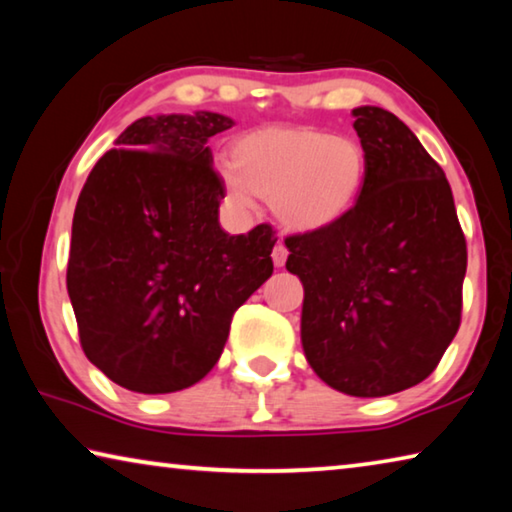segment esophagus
<instances>
[{"mask_svg":"<svg viewBox=\"0 0 512 512\" xmlns=\"http://www.w3.org/2000/svg\"><path fill=\"white\" fill-rule=\"evenodd\" d=\"M287 255H289V250H287V246H284V241H277L275 248H273V253H271L273 264H275L277 268L284 266V262H287Z\"/></svg>","mask_w":512,"mask_h":512,"instance_id":"34e87169","label":"esophagus"}]
</instances>
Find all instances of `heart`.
<instances>
[{
  "mask_svg": "<svg viewBox=\"0 0 512 512\" xmlns=\"http://www.w3.org/2000/svg\"><path fill=\"white\" fill-rule=\"evenodd\" d=\"M219 178L235 210H253L262 196L284 228L320 232L357 207L368 178V155L350 135L271 124L237 137L232 162L219 164Z\"/></svg>",
  "mask_w": 512,
  "mask_h": 512,
  "instance_id": "b5f03b06",
  "label": "heart"
}]
</instances>
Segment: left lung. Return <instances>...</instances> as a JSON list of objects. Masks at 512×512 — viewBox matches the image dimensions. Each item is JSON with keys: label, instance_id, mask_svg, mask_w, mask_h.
<instances>
[{"label": "left lung", "instance_id": "left-lung-1", "mask_svg": "<svg viewBox=\"0 0 512 512\" xmlns=\"http://www.w3.org/2000/svg\"><path fill=\"white\" fill-rule=\"evenodd\" d=\"M368 155L354 210L289 237L287 271L305 289L302 350L334 391L384 397L427 379L461 325L467 248L452 187L393 112L352 110Z\"/></svg>", "mask_w": 512, "mask_h": 512}]
</instances>
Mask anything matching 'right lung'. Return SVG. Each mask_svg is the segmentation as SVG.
<instances>
[{"instance_id":"1","label":"right lung","mask_w":512,"mask_h":512,"mask_svg":"<svg viewBox=\"0 0 512 512\" xmlns=\"http://www.w3.org/2000/svg\"><path fill=\"white\" fill-rule=\"evenodd\" d=\"M219 112L133 121L94 164L72 221L67 293L85 357L144 395L194 386L219 361L232 314L273 273L275 235H228L207 140Z\"/></svg>"}]
</instances>
